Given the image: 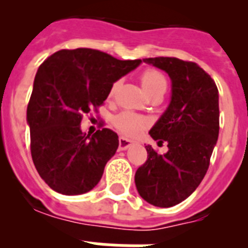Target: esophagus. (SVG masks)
Instances as JSON below:
<instances>
[{"mask_svg": "<svg viewBox=\"0 0 248 248\" xmlns=\"http://www.w3.org/2000/svg\"><path fill=\"white\" fill-rule=\"evenodd\" d=\"M133 141L129 139H126V138L124 137H120L119 138V150H126V149L129 148V146L133 145Z\"/></svg>", "mask_w": 248, "mask_h": 248, "instance_id": "esophagus-1", "label": "esophagus"}]
</instances>
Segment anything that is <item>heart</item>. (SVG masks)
Returning <instances> with one entry per match:
<instances>
[{"mask_svg":"<svg viewBox=\"0 0 248 248\" xmlns=\"http://www.w3.org/2000/svg\"><path fill=\"white\" fill-rule=\"evenodd\" d=\"M140 80H141V85H143L144 91L149 95L157 93L164 95V93L168 89V79H166V77L161 72L156 71V69H148V71L144 72L141 77H140ZM117 87L118 82H115L111 85L110 91H109L110 97L115 93ZM113 123L114 126L123 135H125V137H135L144 128H146L150 122H149L148 118L144 117V115H140V114L133 113V111H122V113L118 114L117 117L114 118Z\"/></svg>","mask_w":248,"mask_h":248,"instance_id":"1","label":"heart"}]
</instances>
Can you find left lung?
Here are the masks:
<instances>
[{
  "instance_id": "1",
  "label": "left lung",
  "mask_w": 248,
  "mask_h": 248,
  "mask_svg": "<svg viewBox=\"0 0 248 248\" xmlns=\"http://www.w3.org/2000/svg\"><path fill=\"white\" fill-rule=\"evenodd\" d=\"M171 79V100L151 130L168 153L145 146L148 159L135 172V185L146 202L171 207L196 190L210 165L220 129L218 91L200 65L174 57L145 58Z\"/></svg>"
}]
</instances>
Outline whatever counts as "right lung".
I'll return each mask as SVG.
<instances>
[{
  "mask_svg": "<svg viewBox=\"0 0 248 248\" xmlns=\"http://www.w3.org/2000/svg\"><path fill=\"white\" fill-rule=\"evenodd\" d=\"M141 63L120 61L92 48L61 49L39 65L27 107L31 154L39 176L63 195L91 191L119 140L108 128L87 135L84 114L108 98L114 82Z\"/></svg>",
  "mask_w": 248,
  "mask_h": 248,
  "instance_id": "add662e5",
  "label": "right lung"
}]
</instances>
